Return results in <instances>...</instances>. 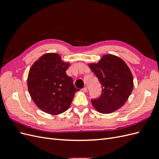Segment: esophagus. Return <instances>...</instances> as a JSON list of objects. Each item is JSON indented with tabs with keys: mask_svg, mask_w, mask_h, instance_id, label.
Here are the masks:
<instances>
[{
	"mask_svg": "<svg viewBox=\"0 0 159 159\" xmlns=\"http://www.w3.org/2000/svg\"><path fill=\"white\" fill-rule=\"evenodd\" d=\"M82 90H83V91H84V92H87V91H88V88H86V87H85V88H84L82 89Z\"/></svg>",
	"mask_w": 159,
	"mask_h": 159,
	"instance_id": "esophagus-1",
	"label": "esophagus"
}]
</instances>
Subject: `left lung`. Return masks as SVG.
Returning a JSON list of instances; mask_svg holds the SVG:
<instances>
[{"mask_svg":"<svg viewBox=\"0 0 159 159\" xmlns=\"http://www.w3.org/2000/svg\"><path fill=\"white\" fill-rule=\"evenodd\" d=\"M89 66L102 87L99 97L91 99L95 109L107 114L121 107L133 88V75L125 62L117 56L107 54L98 64Z\"/></svg>","mask_w":159,"mask_h":159,"instance_id":"obj_1","label":"left lung"}]
</instances>
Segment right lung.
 I'll list each match as a JSON object with an SVG mask.
<instances>
[{"label": "right lung", "instance_id": "obj_1", "mask_svg": "<svg viewBox=\"0 0 159 159\" xmlns=\"http://www.w3.org/2000/svg\"><path fill=\"white\" fill-rule=\"evenodd\" d=\"M69 63L60 55L48 53L32 66L28 76V89L38 108L47 113L58 115L68 110L78 89L66 74Z\"/></svg>", "mask_w": 159, "mask_h": 159}]
</instances>
